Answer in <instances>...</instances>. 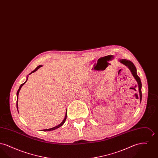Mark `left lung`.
<instances>
[{"mask_svg":"<svg viewBox=\"0 0 158 158\" xmlns=\"http://www.w3.org/2000/svg\"><path fill=\"white\" fill-rule=\"evenodd\" d=\"M121 63L124 64L125 66H126L131 71L132 75L133 76V77L135 78L137 82L138 83V86H139V92L140 94V100L141 102L142 98V82H141V80L140 79V77L137 75V70L135 68V64L130 60H126V59H121L119 60Z\"/></svg>","mask_w":158,"mask_h":158,"instance_id":"1","label":"left lung"}]
</instances>
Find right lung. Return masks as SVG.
<instances>
[{
  "mask_svg": "<svg viewBox=\"0 0 158 158\" xmlns=\"http://www.w3.org/2000/svg\"><path fill=\"white\" fill-rule=\"evenodd\" d=\"M43 66L42 65H39L38 66H37V68L35 69V70H34L32 72H31L29 74V75H31L32 73H34V72H36L37 70L38 69H39V68H41V67H42ZM27 80H28V77H27V81H25V82L27 81ZM23 83V84H21V86H19V89L17 91V93H16V96H17V99H16V107H17V109H18V95H19V90L21 89V88H22V86H23V85L25 84V83ZM66 118H67V111H66V115H65V117H64V120H63V121L60 123V124H59L58 126H56V127H54L51 128H48V129H44V130H42V131H52V130H55V129H57V128H58L60 127L62 125H63V124L64 123V122H65V121L66 120Z\"/></svg>",
  "mask_w": 158,
  "mask_h": 158,
  "instance_id": "obj_1",
  "label": "right lung"
}]
</instances>
